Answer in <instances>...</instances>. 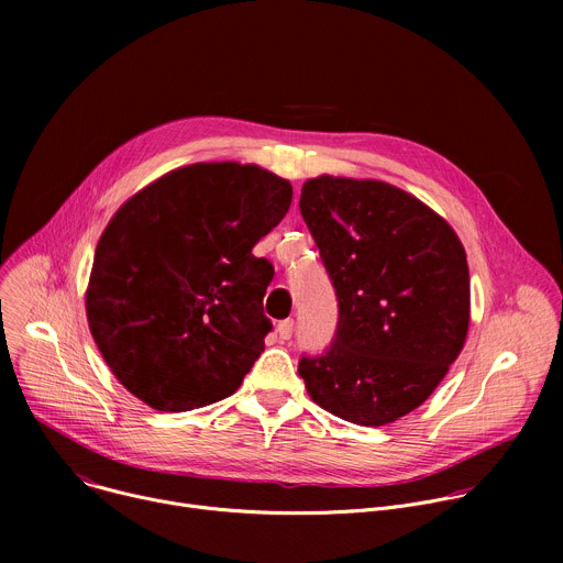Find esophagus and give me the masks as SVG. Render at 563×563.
Listing matches in <instances>:
<instances>
[{"mask_svg": "<svg viewBox=\"0 0 563 563\" xmlns=\"http://www.w3.org/2000/svg\"><path fill=\"white\" fill-rule=\"evenodd\" d=\"M276 332H278L280 341H289V339H291V334H294V320H291V318L280 320V323L276 325Z\"/></svg>", "mask_w": 563, "mask_h": 563, "instance_id": "34e87169", "label": "esophagus"}]
</instances>
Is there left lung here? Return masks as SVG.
Masks as SVG:
<instances>
[{"label": "left lung", "instance_id": "obj_1", "mask_svg": "<svg viewBox=\"0 0 563 563\" xmlns=\"http://www.w3.org/2000/svg\"><path fill=\"white\" fill-rule=\"evenodd\" d=\"M300 213L339 300L330 347L298 361L309 396L356 426L406 417L465 343L461 240L421 200L378 180H307Z\"/></svg>", "mask_w": 563, "mask_h": 563}]
</instances>
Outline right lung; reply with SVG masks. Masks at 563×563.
Wrapping results in <instances>:
<instances>
[{
	"label": "right lung",
	"instance_id": "add662e5",
	"mask_svg": "<svg viewBox=\"0 0 563 563\" xmlns=\"http://www.w3.org/2000/svg\"><path fill=\"white\" fill-rule=\"evenodd\" d=\"M291 205L256 165L176 169L107 224L87 289L91 334L118 380L159 412L231 396L265 350L274 278L252 254Z\"/></svg>",
	"mask_w": 563,
	"mask_h": 563
}]
</instances>
